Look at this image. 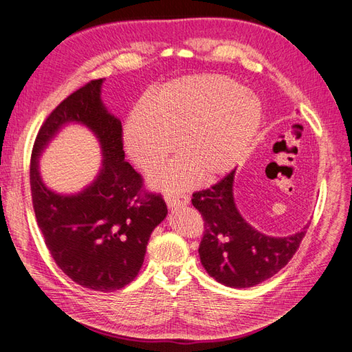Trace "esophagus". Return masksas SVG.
Wrapping results in <instances>:
<instances>
[{
  "instance_id": "1",
  "label": "esophagus",
  "mask_w": 352,
  "mask_h": 352,
  "mask_svg": "<svg viewBox=\"0 0 352 352\" xmlns=\"http://www.w3.org/2000/svg\"><path fill=\"white\" fill-rule=\"evenodd\" d=\"M166 202L168 208H177V207H184L189 204V197L185 194H175V195H166Z\"/></svg>"
}]
</instances>
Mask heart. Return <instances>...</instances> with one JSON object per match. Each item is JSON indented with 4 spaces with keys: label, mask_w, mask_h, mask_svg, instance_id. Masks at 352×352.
Here are the masks:
<instances>
[{
    "label": "heart",
    "mask_w": 352,
    "mask_h": 352,
    "mask_svg": "<svg viewBox=\"0 0 352 352\" xmlns=\"http://www.w3.org/2000/svg\"><path fill=\"white\" fill-rule=\"evenodd\" d=\"M263 123V107L254 94L219 74H201L163 85L138 107L124 127V145L145 172L182 153L151 182L162 190H184L199 176L214 180L247 155Z\"/></svg>",
    "instance_id": "obj_1"
}]
</instances>
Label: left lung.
Instances as JSON below:
<instances>
[{"instance_id": "left-lung-1", "label": "left lung", "mask_w": 352, "mask_h": 352, "mask_svg": "<svg viewBox=\"0 0 352 352\" xmlns=\"http://www.w3.org/2000/svg\"><path fill=\"white\" fill-rule=\"evenodd\" d=\"M232 170L216 185L192 195V206L204 220L199 258L207 273L230 287H251L267 280L289 263L308 225L291 236H267L239 214L233 199Z\"/></svg>"}]
</instances>
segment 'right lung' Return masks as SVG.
Segmentation results:
<instances>
[{
	"label": "right lung",
	"instance_id": "obj_1",
	"mask_svg": "<svg viewBox=\"0 0 352 352\" xmlns=\"http://www.w3.org/2000/svg\"><path fill=\"white\" fill-rule=\"evenodd\" d=\"M102 79L91 80L51 111L30 157V190L38 226L56 264L78 285L113 292L140 273L153 230L167 216L160 194L146 192L142 176L124 162L123 129L101 101ZM87 125L99 138L103 167L82 193L60 196L41 182L37 158L60 127Z\"/></svg>",
	"mask_w": 352,
	"mask_h": 352
}]
</instances>
